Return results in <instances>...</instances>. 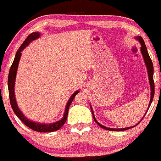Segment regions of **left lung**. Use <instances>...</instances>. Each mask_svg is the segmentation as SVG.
I'll use <instances>...</instances> for the list:
<instances>
[{
    "instance_id": "obj_1",
    "label": "left lung",
    "mask_w": 161,
    "mask_h": 161,
    "mask_svg": "<svg viewBox=\"0 0 161 161\" xmlns=\"http://www.w3.org/2000/svg\"><path fill=\"white\" fill-rule=\"evenodd\" d=\"M136 39L138 40V41L140 43H141V53L142 55H143V59H144V61L146 63V65H147V70H148V74H149V83H150V86H151V99H150V102H149V107L151 105L152 102V100H153V97H154V79H153V73H154V68H153V64H152V61L151 60V58H150L149 55V53H148V51H147V47H146L145 45V43H144V41H143V39L141 37H136ZM148 109H149V108H148ZM91 110H92V115H93V118L94 120H95V121L96 122V124H97L98 126H100L101 127V128H103L104 129H106V130H109V131H124V130H127V129H131L132 128V127H135V126H131V127H127V128H123V129H112V128H107V127L104 126H102L101 124H100L96 120V119L95 118V115H94V113H93V111H92V108L91 106ZM146 115V114H144V116ZM144 116L143 117V118H142V120H143V118H144ZM140 121V122H141ZM139 122V123H140ZM138 123V124H139ZM136 125V126H137Z\"/></svg>"
}]
</instances>
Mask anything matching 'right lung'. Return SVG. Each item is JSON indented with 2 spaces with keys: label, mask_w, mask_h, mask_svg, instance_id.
Returning a JSON list of instances; mask_svg holds the SVG:
<instances>
[{
  "label": "right lung",
  "mask_w": 161,
  "mask_h": 161,
  "mask_svg": "<svg viewBox=\"0 0 161 161\" xmlns=\"http://www.w3.org/2000/svg\"><path fill=\"white\" fill-rule=\"evenodd\" d=\"M40 37V33L38 32H33L31 33L30 35H28V37H26V40L24 41V43H22L20 46L19 49L17 51L15 57L12 63L11 67H10L9 72V76H8V89H9V101L10 104L13 109V111L17 116L19 118V119L24 124L26 125V126H28L29 128L32 129V130L39 131V132H50V131H57L58 129L61 128L64 126V124H65L66 121V119H67L68 116V111L69 108L71 105V103H72L73 99L75 98V95L79 92V91H76L72 97H70V99L69 100L67 104H66V109H65V113H64V118L59 121L54 123V124H37V123L31 121L29 120L28 118H26L20 110L18 108V105H17L15 97H14V80H15V77H16V72H17V69H18V63H19L20 56H21V51L26 47L27 45L30 43L31 41H32L33 40H35L36 38H38Z\"/></svg>",
  "instance_id": "1"
}]
</instances>
